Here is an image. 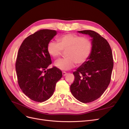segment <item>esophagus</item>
Returning <instances> with one entry per match:
<instances>
[{"label":"esophagus","mask_w":129,"mask_h":129,"mask_svg":"<svg viewBox=\"0 0 129 129\" xmlns=\"http://www.w3.org/2000/svg\"><path fill=\"white\" fill-rule=\"evenodd\" d=\"M67 73L66 72H62V75H63V76L67 75Z\"/></svg>","instance_id":"obj_1"}]
</instances>
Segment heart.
Listing matches in <instances>:
<instances>
[{
  "instance_id": "obj_1",
  "label": "heart",
  "mask_w": 129,
  "mask_h": 129,
  "mask_svg": "<svg viewBox=\"0 0 129 129\" xmlns=\"http://www.w3.org/2000/svg\"><path fill=\"white\" fill-rule=\"evenodd\" d=\"M57 43L49 41L47 46L49 55L54 58L61 55L62 50H66V57L57 60L54 66L62 71H68L76 64H84L90 56L92 44L88 38L75 34H66L57 38Z\"/></svg>"
}]
</instances>
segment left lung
<instances>
[{"label":"left lung","instance_id":"obj_1","mask_svg":"<svg viewBox=\"0 0 129 129\" xmlns=\"http://www.w3.org/2000/svg\"><path fill=\"white\" fill-rule=\"evenodd\" d=\"M78 32L91 38L92 50L88 60L73 73L75 80L70 89L75 99L86 103L100 98L108 88L114 62L110 46L104 38L91 30Z\"/></svg>","mask_w":129,"mask_h":129}]
</instances>
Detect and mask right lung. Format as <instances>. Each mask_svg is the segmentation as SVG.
I'll return each mask as SVG.
<instances>
[{
  "label": "right lung",
  "instance_id": "right-lung-1",
  "mask_svg": "<svg viewBox=\"0 0 129 129\" xmlns=\"http://www.w3.org/2000/svg\"><path fill=\"white\" fill-rule=\"evenodd\" d=\"M56 34L55 30H38L27 37L19 49L15 63L18 82L25 95L36 102L48 100L62 76L56 67L46 70L52 63L47 46Z\"/></svg>",
  "mask_w": 129,
  "mask_h": 129
}]
</instances>
